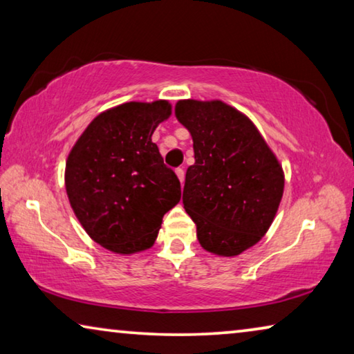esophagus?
I'll return each mask as SVG.
<instances>
[{"label": "esophagus", "mask_w": 354, "mask_h": 354, "mask_svg": "<svg viewBox=\"0 0 354 354\" xmlns=\"http://www.w3.org/2000/svg\"><path fill=\"white\" fill-rule=\"evenodd\" d=\"M176 175H178V178H179V181H181V184H183V183H184V175H185L183 167H178V169H176Z\"/></svg>", "instance_id": "esophagus-1"}]
</instances>
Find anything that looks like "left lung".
I'll return each instance as SVG.
<instances>
[{
  "label": "left lung",
  "mask_w": 354,
  "mask_h": 354,
  "mask_svg": "<svg viewBox=\"0 0 354 354\" xmlns=\"http://www.w3.org/2000/svg\"><path fill=\"white\" fill-rule=\"evenodd\" d=\"M195 164L185 171L183 205L201 247L236 256L266 234L278 211L284 175L250 120L221 101H178Z\"/></svg>",
  "instance_id": "1"
}]
</instances>
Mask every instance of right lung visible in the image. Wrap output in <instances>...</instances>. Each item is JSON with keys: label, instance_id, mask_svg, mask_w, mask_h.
Masks as SVG:
<instances>
[{"label": "right lung", "instance_id": "add662e5", "mask_svg": "<svg viewBox=\"0 0 354 354\" xmlns=\"http://www.w3.org/2000/svg\"><path fill=\"white\" fill-rule=\"evenodd\" d=\"M170 112L167 101L113 107L93 118L68 154L70 205L87 234L113 253L151 247L164 214L181 198L176 173L151 142Z\"/></svg>", "mask_w": 354, "mask_h": 354}]
</instances>
